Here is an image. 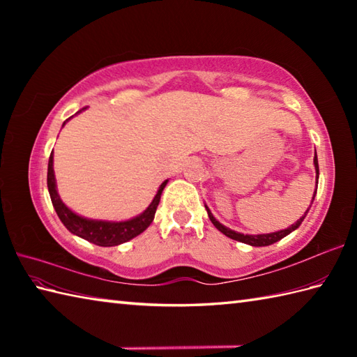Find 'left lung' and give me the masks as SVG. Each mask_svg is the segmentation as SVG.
I'll use <instances>...</instances> for the list:
<instances>
[{
	"label": "left lung",
	"instance_id": "left-lung-1",
	"mask_svg": "<svg viewBox=\"0 0 357 357\" xmlns=\"http://www.w3.org/2000/svg\"><path fill=\"white\" fill-rule=\"evenodd\" d=\"M314 169H316V174H317V176H319V165H317V156H316V155H314ZM316 179H317V178H316ZM316 183H317V181H316ZM314 195H316V192H314ZM313 199H314V196H313ZM312 202H313V201H312ZM206 208H207V213H208L210 221L213 222V225L216 227V229H218L219 231L224 233L225 236H229V238H231V239H234V241L244 242V244L253 245V247H265V245L275 244V242H278V241L282 239L284 236H287L288 233H291L293 230L298 229V227L301 225V222L304 221L305 215H307V211H305V215L302 216L301 219H298V222H294L291 227H288V229H285V230L275 231V233H268V234H242V233H236V231H233V230H230V229H227V227H224L222 224H219V222L216 221V219L213 218V215L210 213L208 207H206Z\"/></svg>",
	"mask_w": 357,
	"mask_h": 357
}]
</instances>
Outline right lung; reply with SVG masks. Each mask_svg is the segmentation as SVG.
I'll return each mask as SVG.
<instances>
[{
    "label": "right lung",
    "mask_w": 357,
    "mask_h": 357,
    "mask_svg": "<svg viewBox=\"0 0 357 357\" xmlns=\"http://www.w3.org/2000/svg\"><path fill=\"white\" fill-rule=\"evenodd\" d=\"M84 109L86 107H82L79 112H82ZM79 112H77V113H79ZM64 124H66V121H64ZM165 184H167V181H164L161 187H159L156 196L153 198V201H151L150 206L147 207V210L144 211L142 215L130 219V221H124V222L92 221V219H86V218L75 215L73 211L67 208L63 204V201L59 199L58 192H56V185H55V174H53V150H52L50 158H49L47 187H49L52 204H53V207H55L58 218L61 219V222L66 225V229L70 233L77 234V236L92 242V244L101 245V247L119 245V244H123V242H127V241L136 238L138 234H141L144 230H146L147 227L151 224V221H153L158 204H159V199H161V193L164 190Z\"/></svg>",
    "instance_id": "obj_1"
}]
</instances>
